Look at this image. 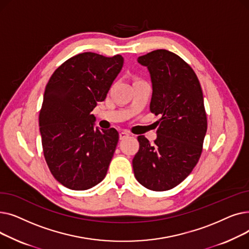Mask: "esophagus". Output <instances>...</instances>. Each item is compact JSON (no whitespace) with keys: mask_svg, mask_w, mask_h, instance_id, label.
Here are the masks:
<instances>
[{"mask_svg":"<svg viewBox=\"0 0 249 249\" xmlns=\"http://www.w3.org/2000/svg\"><path fill=\"white\" fill-rule=\"evenodd\" d=\"M119 137H120V139H121V140H122V139H125V138L129 137V133H128V132H126V131H122V132H120Z\"/></svg>","mask_w":249,"mask_h":249,"instance_id":"34e87169","label":"esophagus"}]
</instances>
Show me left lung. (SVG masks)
Wrapping results in <instances>:
<instances>
[{
    "mask_svg": "<svg viewBox=\"0 0 249 249\" xmlns=\"http://www.w3.org/2000/svg\"><path fill=\"white\" fill-rule=\"evenodd\" d=\"M137 60L150 73V111L161 118L154 144L144 136L137 138L134 176L148 190L167 191L180 184L200 160L207 132L203 91L197 74L174 52L158 49Z\"/></svg>",
    "mask_w": 249,
    "mask_h": 249,
    "instance_id": "obj_1",
    "label": "left lung"
}]
</instances>
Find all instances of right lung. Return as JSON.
Returning <instances> with one entry per match:
<instances>
[{"label": "right lung", "instance_id": "add662e5", "mask_svg": "<svg viewBox=\"0 0 249 249\" xmlns=\"http://www.w3.org/2000/svg\"><path fill=\"white\" fill-rule=\"evenodd\" d=\"M120 54L84 52L64 61L46 85L39 114L43 154L49 171L64 187L84 191L106 177L119 134L94 129L90 114L123 67Z\"/></svg>", "mask_w": 249, "mask_h": 249}]
</instances>
